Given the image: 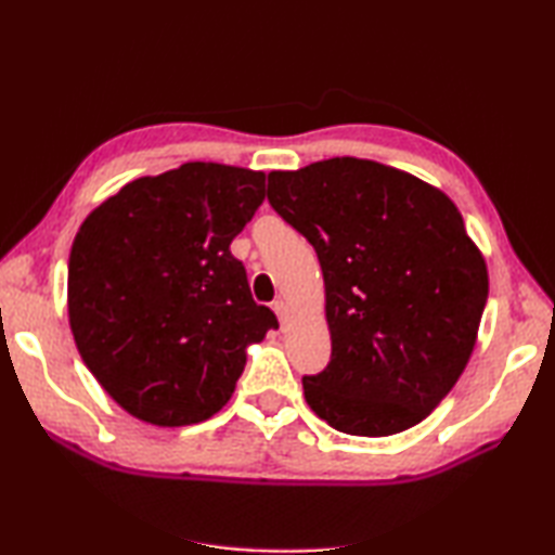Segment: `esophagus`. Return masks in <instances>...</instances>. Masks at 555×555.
<instances>
[{"instance_id": "esophagus-1", "label": "esophagus", "mask_w": 555, "mask_h": 555, "mask_svg": "<svg viewBox=\"0 0 555 555\" xmlns=\"http://www.w3.org/2000/svg\"><path fill=\"white\" fill-rule=\"evenodd\" d=\"M271 308H274V313H276V318H279V323L284 325L286 323V318H288V306L284 304V300H274V304H271Z\"/></svg>"}]
</instances>
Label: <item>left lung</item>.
I'll use <instances>...</instances> for the list:
<instances>
[{
  "mask_svg": "<svg viewBox=\"0 0 555 555\" xmlns=\"http://www.w3.org/2000/svg\"><path fill=\"white\" fill-rule=\"evenodd\" d=\"M267 198L313 244L331 362L304 377L340 434L393 436L455 387L487 304V267L438 188L367 158L271 171Z\"/></svg>",
  "mask_w": 555,
  "mask_h": 555,
  "instance_id": "obj_1",
  "label": "left lung"
}]
</instances>
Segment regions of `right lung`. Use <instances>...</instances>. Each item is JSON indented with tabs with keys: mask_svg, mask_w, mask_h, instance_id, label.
Returning a JSON list of instances; mask_svg holds the SVG:
<instances>
[{
	"mask_svg": "<svg viewBox=\"0 0 555 555\" xmlns=\"http://www.w3.org/2000/svg\"><path fill=\"white\" fill-rule=\"evenodd\" d=\"M264 195L261 171L191 162L127 183L80 224L70 331L131 416L154 426L210 418L230 401L247 345L279 327L230 251Z\"/></svg>",
	"mask_w": 555,
	"mask_h": 555,
	"instance_id": "add662e5",
	"label": "right lung"
}]
</instances>
